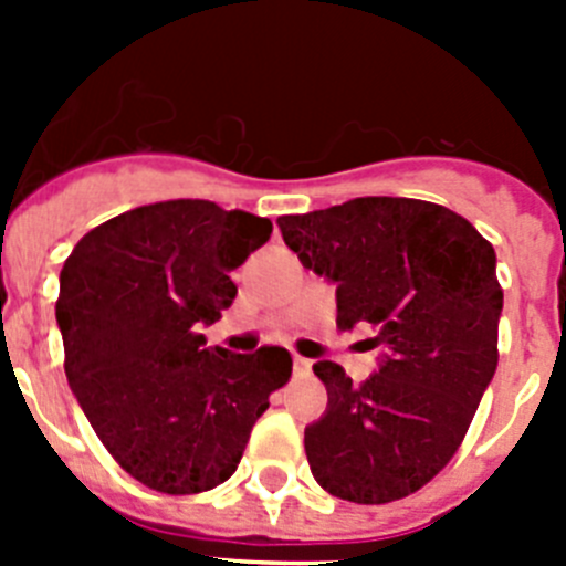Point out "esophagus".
I'll use <instances>...</instances> for the list:
<instances>
[{
  "mask_svg": "<svg viewBox=\"0 0 566 566\" xmlns=\"http://www.w3.org/2000/svg\"><path fill=\"white\" fill-rule=\"evenodd\" d=\"M292 368H294V374H297V377H303V374L312 371V359H306V357H300V354H294Z\"/></svg>",
  "mask_w": 566,
  "mask_h": 566,
  "instance_id": "esophagus-1",
  "label": "esophagus"
}]
</instances>
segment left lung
<instances>
[{
    "label": "left lung",
    "mask_w": 566,
    "mask_h": 566,
    "mask_svg": "<svg viewBox=\"0 0 566 566\" xmlns=\"http://www.w3.org/2000/svg\"><path fill=\"white\" fill-rule=\"evenodd\" d=\"M300 263L337 283V328H374V377L317 363L328 411L306 428L312 473L332 496H411L459 451L499 363L496 252L464 221L417 198H354L277 218Z\"/></svg>",
    "instance_id": "1"
}]
</instances>
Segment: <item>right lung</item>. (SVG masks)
<instances>
[{"mask_svg": "<svg viewBox=\"0 0 566 566\" xmlns=\"http://www.w3.org/2000/svg\"><path fill=\"white\" fill-rule=\"evenodd\" d=\"M272 221L212 201L147 203L90 229L64 260V374L109 457L169 496L238 470L252 424L292 377L286 348H207L238 269Z\"/></svg>", "mask_w": 566, "mask_h": 566, "instance_id": "1", "label": "right lung"}]
</instances>
